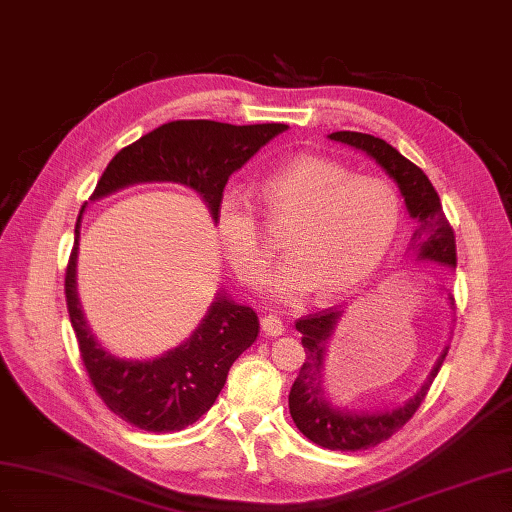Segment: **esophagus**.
Here are the masks:
<instances>
[{"mask_svg": "<svg viewBox=\"0 0 512 512\" xmlns=\"http://www.w3.org/2000/svg\"><path fill=\"white\" fill-rule=\"evenodd\" d=\"M283 330H285V326L279 317L266 315L264 319H261V332H264L266 337H279V334H283Z\"/></svg>", "mask_w": 512, "mask_h": 512, "instance_id": "obj_1", "label": "esophagus"}]
</instances>
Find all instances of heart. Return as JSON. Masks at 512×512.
<instances>
[{
    "label": "heart",
    "instance_id": "heart-1",
    "mask_svg": "<svg viewBox=\"0 0 512 512\" xmlns=\"http://www.w3.org/2000/svg\"><path fill=\"white\" fill-rule=\"evenodd\" d=\"M270 225H287L285 266L270 279L274 296L294 300L313 289L317 300L352 291L382 264L397 238L403 203L377 175L354 173L328 156L289 158L261 182ZM216 231L233 274L259 287L272 261L255 206L240 188L218 199Z\"/></svg>",
    "mask_w": 512,
    "mask_h": 512
}]
</instances>
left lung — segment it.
Returning a JSON list of instances; mask_svg holds the SVG:
<instances>
[{
    "label": "left lung",
    "mask_w": 512,
    "mask_h": 512,
    "mask_svg": "<svg viewBox=\"0 0 512 512\" xmlns=\"http://www.w3.org/2000/svg\"><path fill=\"white\" fill-rule=\"evenodd\" d=\"M330 139L341 141L367 152L379 167H384L390 178L399 184L405 197V206L414 218V236L412 251L420 259L435 261L440 266L455 268L457 266V242L455 231L444 214L440 195L433 188L431 180L412 160L392 148L384 139L352 133V130H339L332 133ZM452 300V298H450ZM339 319L337 309H324L313 315L300 317L296 321V330L302 334V347L306 360L298 371V377L289 392V414L294 418L296 427L302 435L321 448L328 450H367L377 444L386 442L397 431H401L410 418L416 414L418 407L425 401L427 392L442 369L446 360L444 352L437 360L425 386L420 388L414 399L407 401L403 407L390 412H347L332 407L321 397V362H324L326 343Z\"/></svg>",
    "instance_id": "left-lung-1"
}]
</instances>
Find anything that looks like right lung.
<instances>
[{
	"mask_svg": "<svg viewBox=\"0 0 512 512\" xmlns=\"http://www.w3.org/2000/svg\"><path fill=\"white\" fill-rule=\"evenodd\" d=\"M287 128V124L233 126L210 120L163 124L111 158L92 199L137 182H178L203 197L216 221L218 199L231 173ZM81 214L66 266L64 294L90 384L100 401L133 427L152 433L182 431L214 405L229 367L255 343L259 319L251 306L218 296L193 337L165 356L148 362L113 358L98 347L79 309L75 261Z\"/></svg>",
	"mask_w": 512,
	"mask_h": 512,
	"instance_id": "right-lung-1",
	"label": "right lung"
}]
</instances>
